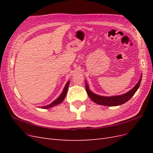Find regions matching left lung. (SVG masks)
<instances>
[{
  "instance_id": "1",
  "label": "left lung",
  "mask_w": 153,
  "mask_h": 153,
  "mask_svg": "<svg viewBox=\"0 0 153 153\" xmlns=\"http://www.w3.org/2000/svg\"><path fill=\"white\" fill-rule=\"evenodd\" d=\"M142 76L140 77V79L138 81V82L137 84V85L134 87L131 90L128 92L127 93L124 94L123 95L120 96H111V97H105V96H101L95 94L93 92H92L89 89V87H88L87 83L85 84V88H86V91L87 93L88 94L89 98L95 102L96 103H98L99 105H105V106H118L121 105L122 104H124L128 100L131 98V97L135 94L136 91L138 90V87H139L141 80H142Z\"/></svg>"
}]
</instances>
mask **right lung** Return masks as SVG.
Listing matches in <instances>:
<instances>
[{
	"label": "right lung",
	"instance_id": "add662e5",
	"mask_svg": "<svg viewBox=\"0 0 153 153\" xmlns=\"http://www.w3.org/2000/svg\"><path fill=\"white\" fill-rule=\"evenodd\" d=\"M69 84V81L67 82V84H66L65 87H64V89L63 90V92H62L61 94L60 95L56 100H55V101H53L52 103H50V105H48L47 106H42V107H41V108H49L50 107H52V106H55V105H58L59 103H61L62 101L64 100V98H65L66 93H67V91H68Z\"/></svg>",
	"mask_w": 153,
	"mask_h": 153
}]
</instances>
